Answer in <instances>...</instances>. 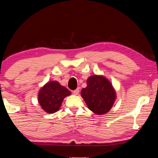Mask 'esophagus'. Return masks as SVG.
Returning a JSON list of instances; mask_svg holds the SVG:
<instances>
[{
  "label": "esophagus",
  "mask_w": 158,
  "mask_h": 158,
  "mask_svg": "<svg viewBox=\"0 0 158 158\" xmlns=\"http://www.w3.org/2000/svg\"><path fill=\"white\" fill-rule=\"evenodd\" d=\"M73 94H74V95H78L79 93V89H77L76 90H73Z\"/></svg>",
  "instance_id": "34e87169"
}]
</instances>
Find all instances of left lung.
<instances>
[{"instance_id": "1", "label": "left lung", "mask_w": 158, "mask_h": 158, "mask_svg": "<svg viewBox=\"0 0 158 158\" xmlns=\"http://www.w3.org/2000/svg\"><path fill=\"white\" fill-rule=\"evenodd\" d=\"M81 95L88 107L97 114H104L110 110L116 99L112 85L104 77L94 75L87 79V86Z\"/></svg>"}]
</instances>
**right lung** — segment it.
<instances>
[{
	"label": "right lung",
	"mask_w": 158,
	"mask_h": 158,
	"mask_svg": "<svg viewBox=\"0 0 158 158\" xmlns=\"http://www.w3.org/2000/svg\"><path fill=\"white\" fill-rule=\"evenodd\" d=\"M70 94V91L58 81H50L39 92L38 101L42 109L47 113L53 114L60 109L63 99Z\"/></svg>",
	"instance_id": "add662e5"
}]
</instances>
